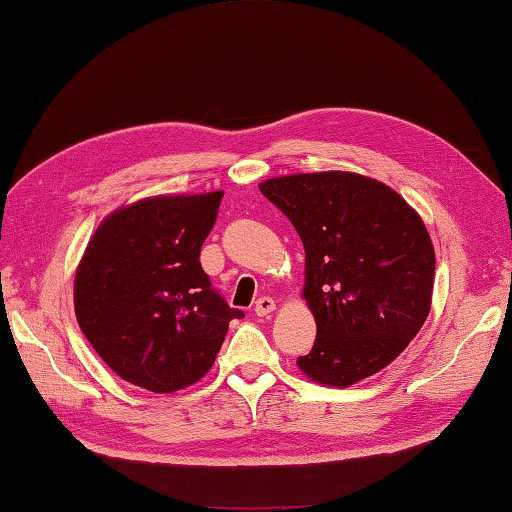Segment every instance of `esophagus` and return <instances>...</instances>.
Masks as SVG:
<instances>
[{
    "label": "esophagus",
    "mask_w": 512,
    "mask_h": 512,
    "mask_svg": "<svg viewBox=\"0 0 512 512\" xmlns=\"http://www.w3.org/2000/svg\"><path fill=\"white\" fill-rule=\"evenodd\" d=\"M275 310V299L273 297H259L255 304V313L257 317H268Z\"/></svg>",
    "instance_id": "1"
}]
</instances>
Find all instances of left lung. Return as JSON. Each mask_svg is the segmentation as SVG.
<instances>
[{
	"label": "left lung",
	"instance_id": "8db88e82",
	"mask_svg": "<svg viewBox=\"0 0 512 512\" xmlns=\"http://www.w3.org/2000/svg\"><path fill=\"white\" fill-rule=\"evenodd\" d=\"M259 190L306 250L317 337L297 366L337 388L379 373L430 313L435 248L422 217L393 188L344 170L266 179Z\"/></svg>",
	"mask_w": 512,
	"mask_h": 512
}]
</instances>
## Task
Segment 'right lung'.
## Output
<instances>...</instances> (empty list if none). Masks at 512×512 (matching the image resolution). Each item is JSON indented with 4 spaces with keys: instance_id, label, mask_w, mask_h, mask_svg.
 Masks as SVG:
<instances>
[{
    "instance_id": "add662e5",
    "label": "right lung",
    "mask_w": 512,
    "mask_h": 512,
    "mask_svg": "<svg viewBox=\"0 0 512 512\" xmlns=\"http://www.w3.org/2000/svg\"><path fill=\"white\" fill-rule=\"evenodd\" d=\"M224 193L148 197L108 215L75 275V315L126 382L175 393L202 379L224 344L230 308L199 264Z\"/></svg>"
}]
</instances>
